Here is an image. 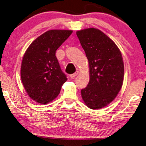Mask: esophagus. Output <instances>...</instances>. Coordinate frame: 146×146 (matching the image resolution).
<instances>
[{"label": "esophagus", "mask_w": 146, "mask_h": 146, "mask_svg": "<svg viewBox=\"0 0 146 146\" xmlns=\"http://www.w3.org/2000/svg\"><path fill=\"white\" fill-rule=\"evenodd\" d=\"M78 74H79V72H78V71H76L75 73L72 74H70V77L71 78H74V77H76V76H78Z\"/></svg>", "instance_id": "obj_1"}]
</instances>
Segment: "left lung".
<instances>
[{
    "instance_id": "left-lung-1",
    "label": "left lung",
    "mask_w": 146,
    "mask_h": 146,
    "mask_svg": "<svg viewBox=\"0 0 146 146\" xmlns=\"http://www.w3.org/2000/svg\"><path fill=\"white\" fill-rule=\"evenodd\" d=\"M89 61L90 80L81 90L83 102L91 109L106 107L122 87L124 64L121 52L113 40L97 28L76 32Z\"/></svg>"
}]
</instances>
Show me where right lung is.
<instances>
[{"label": "right lung", "mask_w": 146, "mask_h": 146, "mask_svg": "<svg viewBox=\"0 0 146 146\" xmlns=\"http://www.w3.org/2000/svg\"><path fill=\"white\" fill-rule=\"evenodd\" d=\"M68 30H50L30 44L23 57L21 78L31 99L46 105L56 99L66 82L56 51L72 33Z\"/></svg>", "instance_id": "1"}]
</instances>
